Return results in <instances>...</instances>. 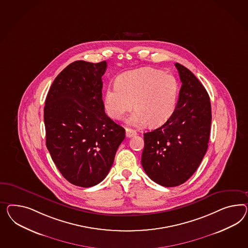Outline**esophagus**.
Instances as JSON below:
<instances>
[{"mask_svg": "<svg viewBox=\"0 0 248 248\" xmlns=\"http://www.w3.org/2000/svg\"><path fill=\"white\" fill-rule=\"evenodd\" d=\"M125 134H126V136H127L128 138H131V137H133L134 135H136L137 133H136V131L134 130V129L126 128V129H125Z\"/></svg>", "mask_w": 248, "mask_h": 248, "instance_id": "34e87169", "label": "esophagus"}]
</instances>
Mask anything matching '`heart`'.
I'll return each instance as SVG.
<instances>
[{
  "mask_svg": "<svg viewBox=\"0 0 248 248\" xmlns=\"http://www.w3.org/2000/svg\"><path fill=\"white\" fill-rule=\"evenodd\" d=\"M179 83L172 75L153 67H142L121 74L116 85L108 87L104 107L109 117L120 120L133 107L136 108L128 124L160 126L174 114Z\"/></svg>",
  "mask_w": 248,
  "mask_h": 248,
  "instance_id": "heart-1",
  "label": "heart"
}]
</instances>
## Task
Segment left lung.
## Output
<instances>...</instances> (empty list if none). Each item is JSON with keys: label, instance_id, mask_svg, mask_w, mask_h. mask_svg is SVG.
<instances>
[{"label": "left lung", "instance_id": "8db88e82", "mask_svg": "<svg viewBox=\"0 0 248 248\" xmlns=\"http://www.w3.org/2000/svg\"><path fill=\"white\" fill-rule=\"evenodd\" d=\"M181 85L174 114L161 127L143 134L141 165L154 182L176 187L187 181L208 150L211 105L194 74L179 63Z\"/></svg>", "mask_w": 248, "mask_h": 248}]
</instances>
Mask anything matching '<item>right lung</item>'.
<instances>
[{
  "label": "right lung",
  "instance_id": "add662e5",
  "mask_svg": "<svg viewBox=\"0 0 248 248\" xmlns=\"http://www.w3.org/2000/svg\"><path fill=\"white\" fill-rule=\"evenodd\" d=\"M107 61H75L55 78L44 107L46 145L63 177L89 187L103 181L125 138L102 99Z\"/></svg>",
  "mask_w": 248,
  "mask_h": 248
}]
</instances>
